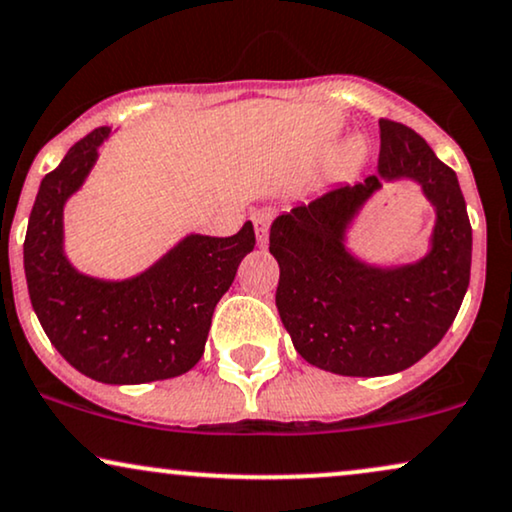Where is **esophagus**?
Instances as JSON below:
<instances>
[{"instance_id": "1", "label": "esophagus", "mask_w": 512, "mask_h": 512, "mask_svg": "<svg viewBox=\"0 0 512 512\" xmlns=\"http://www.w3.org/2000/svg\"><path fill=\"white\" fill-rule=\"evenodd\" d=\"M269 222H271V217L267 215V212H257L255 215V234H257V245H260V248L267 245Z\"/></svg>"}]
</instances>
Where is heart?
Returning <instances> with one entry per match:
<instances>
[{"instance_id":"1","label":"heart","mask_w":512,"mask_h":512,"mask_svg":"<svg viewBox=\"0 0 512 512\" xmlns=\"http://www.w3.org/2000/svg\"><path fill=\"white\" fill-rule=\"evenodd\" d=\"M359 158H361V148H359V146L349 148V151H347V160H349V163H357Z\"/></svg>"}]
</instances>
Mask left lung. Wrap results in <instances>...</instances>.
Listing matches in <instances>:
<instances>
[{"mask_svg": "<svg viewBox=\"0 0 512 512\" xmlns=\"http://www.w3.org/2000/svg\"><path fill=\"white\" fill-rule=\"evenodd\" d=\"M378 172L335 186L274 219L276 307L300 357L354 378L390 375L425 357L454 323L470 283L472 229L458 177L420 134L380 120ZM416 180L436 208L431 250L378 268L346 248V229L385 180Z\"/></svg>", "mask_w": 512, "mask_h": 512, "instance_id": "8db88e82", "label": "left lung"}]
</instances>
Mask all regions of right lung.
Returning a JSON list of instances; mask_svg holds the SVG:
<instances>
[{"label":"right lung","instance_id":"obj_1","mask_svg":"<svg viewBox=\"0 0 512 512\" xmlns=\"http://www.w3.org/2000/svg\"><path fill=\"white\" fill-rule=\"evenodd\" d=\"M108 137L111 127L94 129L42 179L23 243L32 309L58 354L87 378L106 385L177 378L203 357L212 314L255 248V229L245 222L229 238L189 234L125 281L77 271L63 250V208Z\"/></svg>","mask_w":512,"mask_h":512}]
</instances>
